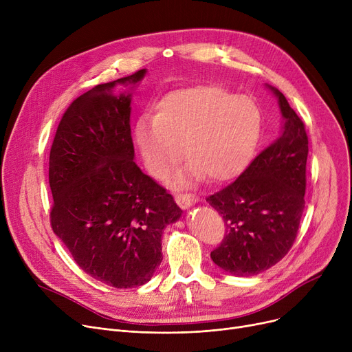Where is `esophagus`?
Instances as JSON below:
<instances>
[{"label":"esophagus","mask_w":352,"mask_h":352,"mask_svg":"<svg viewBox=\"0 0 352 352\" xmlns=\"http://www.w3.org/2000/svg\"><path fill=\"white\" fill-rule=\"evenodd\" d=\"M175 201L182 210H188L195 204V202H198V198L191 194H177Z\"/></svg>","instance_id":"obj_1"}]
</instances>
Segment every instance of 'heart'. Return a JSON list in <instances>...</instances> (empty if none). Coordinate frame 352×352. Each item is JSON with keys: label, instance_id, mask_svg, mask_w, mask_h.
Returning <instances> with one entry per match:
<instances>
[{"label": "heart", "instance_id": "obj_1", "mask_svg": "<svg viewBox=\"0 0 352 352\" xmlns=\"http://www.w3.org/2000/svg\"><path fill=\"white\" fill-rule=\"evenodd\" d=\"M261 129V109L252 98L217 85H195L166 94L155 118L137 121L134 137L154 177L175 165L186 145L190 164L174 177L182 186L204 174L215 182L238 175L250 164Z\"/></svg>", "mask_w": 352, "mask_h": 352}]
</instances>
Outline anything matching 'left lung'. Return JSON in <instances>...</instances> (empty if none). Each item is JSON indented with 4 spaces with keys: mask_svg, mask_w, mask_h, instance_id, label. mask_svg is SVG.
I'll list each match as a JSON object with an SVG mask.
<instances>
[{
    "mask_svg": "<svg viewBox=\"0 0 352 352\" xmlns=\"http://www.w3.org/2000/svg\"><path fill=\"white\" fill-rule=\"evenodd\" d=\"M283 128L278 138L224 190L207 198L224 218V241L211 252L223 271L251 276L275 265L292 247L305 207L308 137L301 118L275 87Z\"/></svg>",
    "mask_w": 352,
    "mask_h": 352,
    "instance_id": "obj_1",
    "label": "left lung"
}]
</instances>
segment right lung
<instances>
[{
	"instance_id": "1",
	"label": "right lung",
	"mask_w": 352,
	"mask_h": 352,
	"mask_svg": "<svg viewBox=\"0 0 352 352\" xmlns=\"http://www.w3.org/2000/svg\"><path fill=\"white\" fill-rule=\"evenodd\" d=\"M145 74L80 96L63 116L50 153L52 231L84 272L116 288L151 280L162 261V232L182 215L173 195L134 161L131 100ZM117 85L126 91L116 95Z\"/></svg>"
}]
</instances>
